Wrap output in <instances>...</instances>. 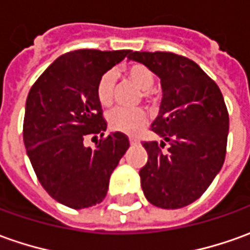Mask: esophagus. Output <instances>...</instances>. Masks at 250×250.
Here are the masks:
<instances>
[{
	"instance_id": "34e87169",
	"label": "esophagus",
	"mask_w": 250,
	"mask_h": 250,
	"mask_svg": "<svg viewBox=\"0 0 250 250\" xmlns=\"http://www.w3.org/2000/svg\"><path fill=\"white\" fill-rule=\"evenodd\" d=\"M137 144H138V139L130 138V145H137Z\"/></svg>"
}]
</instances>
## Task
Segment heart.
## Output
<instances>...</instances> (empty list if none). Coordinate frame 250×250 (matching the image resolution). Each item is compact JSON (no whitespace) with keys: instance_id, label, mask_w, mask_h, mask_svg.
I'll return each mask as SVG.
<instances>
[{"instance_id":"1","label":"heart","mask_w":250,"mask_h":250,"mask_svg":"<svg viewBox=\"0 0 250 250\" xmlns=\"http://www.w3.org/2000/svg\"><path fill=\"white\" fill-rule=\"evenodd\" d=\"M128 81L144 91L146 98L152 97V87L154 83V76L145 65H132L127 69ZM115 84H116V74L113 71L105 72L97 84V98L104 106L111 105L115 94ZM108 125L113 131L125 132L128 135L138 134L147 122V116L144 109H125V108H115L112 109L108 116Z\"/></svg>"}]
</instances>
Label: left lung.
<instances>
[{
    "instance_id": "1",
    "label": "left lung",
    "mask_w": 250,
    "mask_h": 250,
    "mask_svg": "<svg viewBox=\"0 0 250 250\" xmlns=\"http://www.w3.org/2000/svg\"><path fill=\"white\" fill-rule=\"evenodd\" d=\"M160 78L163 98L152 123L161 138L145 142L141 186L154 207L178 209L208 189L225 163L229 113L218 84L194 61L169 52H131ZM170 144L162 152L165 142Z\"/></svg>"
}]
</instances>
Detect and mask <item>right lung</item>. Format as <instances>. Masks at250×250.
Segmentation results:
<instances>
[{
	"instance_id": "obj_1",
	"label": "right lung",
	"mask_w": 250,
	"mask_h": 250,
	"mask_svg": "<svg viewBox=\"0 0 250 250\" xmlns=\"http://www.w3.org/2000/svg\"><path fill=\"white\" fill-rule=\"evenodd\" d=\"M131 50L81 49L60 56L32 84L25 101L23 139L38 181L57 203L74 209L103 201L113 169L130 146L122 132L104 137L97 98L100 78ZM102 135L96 148L86 135Z\"/></svg>"
}]
</instances>
